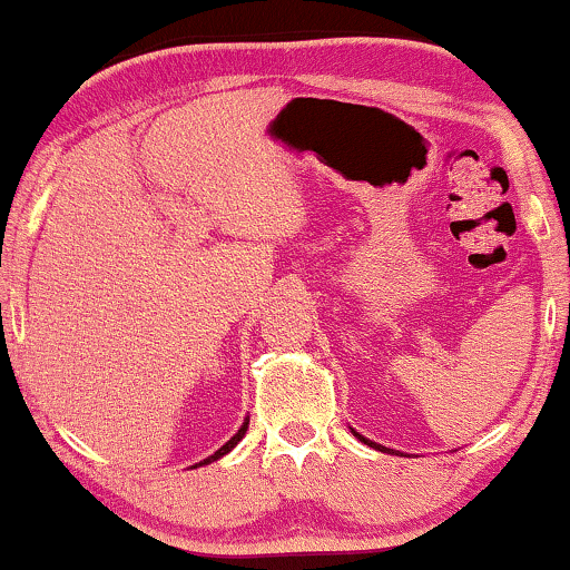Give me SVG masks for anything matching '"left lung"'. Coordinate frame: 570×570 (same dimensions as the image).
Here are the masks:
<instances>
[{
  "instance_id": "left-lung-1",
  "label": "left lung",
  "mask_w": 570,
  "mask_h": 570,
  "mask_svg": "<svg viewBox=\"0 0 570 570\" xmlns=\"http://www.w3.org/2000/svg\"><path fill=\"white\" fill-rule=\"evenodd\" d=\"M351 431H354V429H351ZM354 434H356V431H354ZM356 436H358V442H364V444H368V446L380 449V452H390V449H387V446H382V444H376V442H368V439H364L362 434H356ZM392 454H395V452H392Z\"/></svg>"
}]
</instances>
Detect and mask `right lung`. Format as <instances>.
Instances as JSON below:
<instances>
[{"mask_svg":"<svg viewBox=\"0 0 570 570\" xmlns=\"http://www.w3.org/2000/svg\"><path fill=\"white\" fill-rule=\"evenodd\" d=\"M247 423H250V419H245V423H243V426H239V431H237V434H235V436H232L227 444H224V446H219V449H216V452H214L212 456H206V460H204V462H198V464H208V462L219 460V456H224V454H227V452H232V449H235V446H237V442H239V439H243V436H245V431H247ZM198 464H194V468H198Z\"/></svg>","mask_w":570,"mask_h":570,"instance_id":"1","label":"right lung"}]
</instances>
